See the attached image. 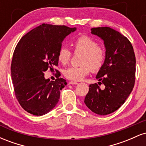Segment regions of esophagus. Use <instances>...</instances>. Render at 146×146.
<instances>
[{"label": "esophagus", "mask_w": 146, "mask_h": 146, "mask_svg": "<svg viewBox=\"0 0 146 146\" xmlns=\"http://www.w3.org/2000/svg\"><path fill=\"white\" fill-rule=\"evenodd\" d=\"M69 84H72V85H74V84H78V82H75V81H71V82H69Z\"/></svg>", "instance_id": "esophagus-1"}]
</instances>
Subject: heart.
Instances as JSON below:
<instances>
[{
    "instance_id": "heart-1",
    "label": "heart",
    "mask_w": 146,
    "mask_h": 146,
    "mask_svg": "<svg viewBox=\"0 0 146 146\" xmlns=\"http://www.w3.org/2000/svg\"><path fill=\"white\" fill-rule=\"evenodd\" d=\"M75 52L83 53L80 66H71L64 71L65 77L74 81H80L89 73L98 71L105 60V51L98 46V42L87 36L78 37L73 42ZM71 51L66 46H62L58 51V58L63 64H66L70 61Z\"/></svg>"
}]
</instances>
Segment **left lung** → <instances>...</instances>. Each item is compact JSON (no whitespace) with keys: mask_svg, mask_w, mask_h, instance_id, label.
<instances>
[{"mask_svg":"<svg viewBox=\"0 0 146 146\" xmlns=\"http://www.w3.org/2000/svg\"><path fill=\"white\" fill-rule=\"evenodd\" d=\"M91 33L104 41L106 56L96 75L98 84L89 85L84 103L100 115L110 114L124 104L133 89L136 59L131 43L119 31L108 27L92 28ZM104 84V89L99 85Z\"/></svg>","mask_w":146,"mask_h":146,"instance_id":"8db88e82","label":"left lung"}]
</instances>
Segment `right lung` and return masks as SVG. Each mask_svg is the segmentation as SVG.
Wrapping results in <instances>:
<instances>
[{"label": "right lung", "instance_id": "1", "mask_svg": "<svg viewBox=\"0 0 146 146\" xmlns=\"http://www.w3.org/2000/svg\"><path fill=\"white\" fill-rule=\"evenodd\" d=\"M77 28L42 24L28 32L18 43L13 55L11 74L16 99L30 114L42 116L56 107L64 79L50 82L44 78L48 68L58 64V54L64 38Z\"/></svg>", "mask_w": 146, "mask_h": 146}]
</instances>
